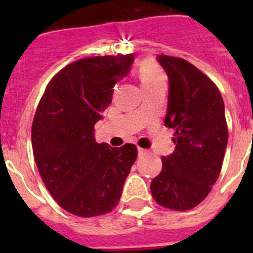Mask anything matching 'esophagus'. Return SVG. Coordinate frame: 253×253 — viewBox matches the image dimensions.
<instances>
[{
  "label": "esophagus",
  "mask_w": 253,
  "mask_h": 253,
  "mask_svg": "<svg viewBox=\"0 0 253 253\" xmlns=\"http://www.w3.org/2000/svg\"><path fill=\"white\" fill-rule=\"evenodd\" d=\"M147 149H143V148H138V154H139V156H146L147 154Z\"/></svg>",
  "instance_id": "1"
}]
</instances>
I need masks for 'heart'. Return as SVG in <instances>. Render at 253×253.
I'll return each instance as SVG.
<instances>
[{"label":"heart","instance_id":"1","mask_svg":"<svg viewBox=\"0 0 253 253\" xmlns=\"http://www.w3.org/2000/svg\"><path fill=\"white\" fill-rule=\"evenodd\" d=\"M138 77L144 90H149L152 87L161 84H166L165 73L157 63L153 60H143L138 66Z\"/></svg>","mask_w":253,"mask_h":253}]
</instances>
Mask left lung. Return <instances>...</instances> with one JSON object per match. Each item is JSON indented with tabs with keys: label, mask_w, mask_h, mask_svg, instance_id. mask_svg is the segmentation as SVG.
<instances>
[{
	"label": "left lung",
	"mask_w": 253,
	"mask_h": 253,
	"mask_svg": "<svg viewBox=\"0 0 253 253\" xmlns=\"http://www.w3.org/2000/svg\"><path fill=\"white\" fill-rule=\"evenodd\" d=\"M169 76L165 125L175 129V152L162 157V171L151 182L153 199L171 210H189L215 184L228 142L224 102L207 75L182 58L157 57Z\"/></svg>",
	"instance_id": "left-lung-1"
}]
</instances>
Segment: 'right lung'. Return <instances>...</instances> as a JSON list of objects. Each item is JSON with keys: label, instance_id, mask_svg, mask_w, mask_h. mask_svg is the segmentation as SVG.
Segmentation results:
<instances>
[{"label": "right lung", "instance_id": "obj_1", "mask_svg": "<svg viewBox=\"0 0 253 253\" xmlns=\"http://www.w3.org/2000/svg\"><path fill=\"white\" fill-rule=\"evenodd\" d=\"M133 60L134 54L76 60L51 78L40 99L31 126L34 160L50 195L68 213L102 215L119 203L137 147L99 144L93 126Z\"/></svg>", "mask_w": 253, "mask_h": 253}]
</instances>
